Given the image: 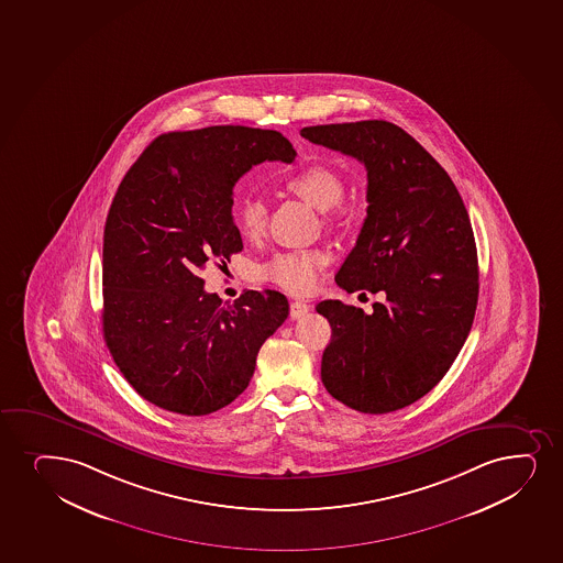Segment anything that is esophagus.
<instances>
[{
	"instance_id": "34e87169",
	"label": "esophagus",
	"mask_w": 563,
	"mask_h": 563,
	"mask_svg": "<svg viewBox=\"0 0 563 563\" xmlns=\"http://www.w3.org/2000/svg\"><path fill=\"white\" fill-rule=\"evenodd\" d=\"M311 309V305L305 303V301H291L290 303V317L291 318H301L309 312Z\"/></svg>"
}]
</instances>
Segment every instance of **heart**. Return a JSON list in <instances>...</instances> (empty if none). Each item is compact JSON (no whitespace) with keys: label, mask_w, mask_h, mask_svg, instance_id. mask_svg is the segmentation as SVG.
<instances>
[{"label":"heart","mask_w":563,"mask_h":563,"mask_svg":"<svg viewBox=\"0 0 563 563\" xmlns=\"http://www.w3.org/2000/svg\"><path fill=\"white\" fill-rule=\"evenodd\" d=\"M285 188L318 211H328L325 214L328 224H339L341 211H335V206L339 199L343 198L344 180L335 169L322 164H311L286 177ZM233 214H235L239 233L243 238H262L267 224V209L260 199L246 198L239 201ZM322 264H324V256L320 252H277L264 264L256 265L254 277L264 283L280 286L291 294H307L314 288L318 267Z\"/></svg>","instance_id":"obj_1"}]
</instances>
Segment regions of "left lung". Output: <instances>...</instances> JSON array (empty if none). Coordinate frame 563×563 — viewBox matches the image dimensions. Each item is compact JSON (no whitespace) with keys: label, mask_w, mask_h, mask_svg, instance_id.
Returning a JSON list of instances; mask_svg holds the SVG:
<instances>
[{"label":"left lung","mask_w":563,"mask_h":563,"mask_svg":"<svg viewBox=\"0 0 563 563\" xmlns=\"http://www.w3.org/2000/svg\"><path fill=\"white\" fill-rule=\"evenodd\" d=\"M301 135L367 169V217L335 283L386 296L369 314L339 299L317 305L331 325L322 383L360 412L404 409L446 375L470 335L478 301L470 214L449 173L391 122L309 126Z\"/></svg>","instance_id":"8db88e82"}]
</instances>
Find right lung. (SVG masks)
Listing matches in <instances>:
<instances>
[{
    "label": "right lung",
    "mask_w": 563,
    "mask_h": 563,
    "mask_svg": "<svg viewBox=\"0 0 563 563\" xmlns=\"http://www.w3.org/2000/svg\"><path fill=\"white\" fill-rule=\"evenodd\" d=\"M265 159L291 164L296 151L260 128L164 133L114 194L103 232V338L128 383L159 409L201 417L232 404L288 317L280 291L246 290L222 303L199 277L243 251L233 186Z\"/></svg>",
    "instance_id": "obj_1"
}]
</instances>
